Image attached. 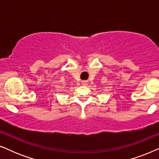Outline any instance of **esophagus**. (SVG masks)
I'll return each instance as SVG.
<instances>
[{
    "instance_id": "obj_1",
    "label": "esophagus",
    "mask_w": 159,
    "mask_h": 159,
    "mask_svg": "<svg viewBox=\"0 0 159 159\" xmlns=\"http://www.w3.org/2000/svg\"><path fill=\"white\" fill-rule=\"evenodd\" d=\"M82 84H83L84 86H88V81H86V80H84V81H82Z\"/></svg>"
}]
</instances>
